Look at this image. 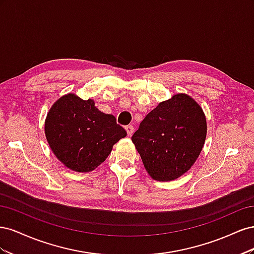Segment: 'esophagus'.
I'll return each mask as SVG.
<instances>
[{"mask_svg": "<svg viewBox=\"0 0 254 254\" xmlns=\"http://www.w3.org/2000/svg\"><path fill=\"white\" fill-rule=\"evenodd\" d=\"M125 129H126V131H127V134L130 136V135H132V133H133V126L132 125H128V126H126L125 127Z\"/></svg>", "mask_w": 254, "mask_h": 254, "instance_id": "34e87169", "label": "esophagus"}]
</instances>
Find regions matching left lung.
Returning <instances> with one entry per match:
<instances>
[{"label":"left lung","instance_id":"obj_1","mask_svg":"<svg viewBox=\"0 0 254 254\" xmlns=\"http://www.w3.org/2000/svg\"><path fill=\"white\" fill-rule=\"evenodd\" d=\"M205 136L202 108L188 94L179 93L146 115L131 140L151 178L171 181L193 166Z\"/></svg>","mask_w":254,"mask_h":254}]
</instances>
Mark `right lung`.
I'll use <instances>...</instances> for the list:
<instances>
[{
	"mask_svg": "<svg viewBox=\"0 0 254 254\" xmlns=\"http://www.w3.org/2000/svg\"><path fill=\"white\" fill-rule=\"evenodd\" d=\"M44 130L54 155L79 173L95 170L110 155L113 145L127 135L112 114L96 108L93 99L83 101L73 93L52 106Z\"/></svg>",
	"mask_w": 254,
	"mask_h": 254,
	"instance_id": "add662e5",
	"label": "right lung"
}]
</instances>
